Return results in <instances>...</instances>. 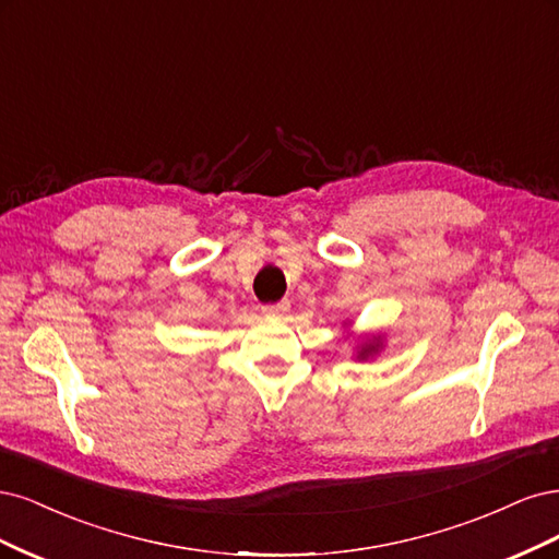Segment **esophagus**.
I'll return each instance as SVG.
<instances>
[{
	"mask_svg": "<svg viewBox=\"0 0 559 559\" xmlns=\"http://www.w3.org/2000/svg\"><path fill=\"white\" fill-rule=\"evenodd\" d=\"M262 313H264V318H283L287 313V304L285 301L266 304V306H262Z\"/></svg>",
	"mask_w": 559,
	"mask_h": 559,
	"instance_id": "34e87169",
	"label": "esophagus"
}]
</instances>
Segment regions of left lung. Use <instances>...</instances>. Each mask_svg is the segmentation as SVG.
<instances>
[{
    "label": "left lung",
    "instance_id": "left-lung-1",
    "mask_svg": "<svg viewBox=\"0 0 559 559\" xmlns=\"http://www.w3.org/2000/svg\"><path fill=\"white\" fill-rule=\"evenodd\" d=\"M344 325H353V322L346 318ZM350 336V332L346 334ZM381 350H385V334L381 332H371V334H359L357 336V346H355V359H359V362H367V359H373L376 355H381Z\"/></svg>",
    "mask_w": 559,
    "mask_h": 559
}]
</instances>
